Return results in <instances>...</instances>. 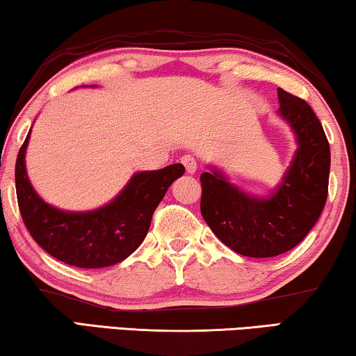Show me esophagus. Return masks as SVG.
<instances>
[{
	"instance_id": "1",
	"label": "esophagus",
	"mask_w": 356,
	"mask_h": 356,
	"mask_svg": "<svg viewBox=\"0 0 356 356\" xmlns=\"http://www.w3.org/2000/svg\"><path fill=\"white\" fill-rule=\"evenodd\" d=\"M181 163L188 173H195V170H197V162H195V159L191 154H186V156L181 157Z\"/></svg>"
}]
</instances>
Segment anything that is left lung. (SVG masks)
<instances>
[{
  "mask_svg": "<svg viewBox=\"0 0 356 356\" xmlns=\"http://www.w3.org/2000/svg\"><path fill=\"white\" fill-rule=\"evenodd\" d=\"M280 109L297 149L277 186L266 195L245 193L220 168L200 175V213L225 245L245 257L284 254L308 234L327 197L331 151L323 125L300 97L277 88Z\"/></svg>",
  "mask_w": 356,
  "mask_h": 356,
  "instance_id": "8db88e82",
  "label": "left lung"
}]
</instances>
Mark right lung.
I'll return each instance as SVG.
<instances>
[{"instance_id": "right-lung-1", "label": "right lung", "mask_w": 356, "mask_h": 356, "mask_svg": "<svg viewBox=\"0 0 356 356\" xmlns=\"http://www.w3.org/2000/svg\"><path fill=\"white\" fill-rule=\"evenodd\" d=\"M30 133L32 128L15 161L20 215L41 249L72 266L104 268L130 257L146 238L154 210L175 179L184 173L181 163L138 172L111 202L85 212H70L41 199L30 183L25 165Z\"/></svg>"}]
</instances>
